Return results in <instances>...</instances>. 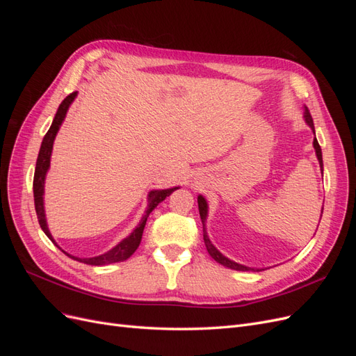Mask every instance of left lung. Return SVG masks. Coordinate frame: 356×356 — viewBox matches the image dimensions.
Masks as SVG:
<instances>
[{
  "label": "left lung",
  "mask_w": 356,
  "mask_h": 356,
  "mask_svg": "<svg viewBox=\"0 0 356 356\" xmlns=\"http://www.w3.org/2000/svg\"><path fill=\"white\" fill-rule=\"evenodd\" d=\"M305 118H306L307 124H309L312 129H314V132H315L314 120H312V115H310L309 108H306V111H305ZM314 147H315V152H316V156H318V160H319V165H321V169H322V166H324V165H322V152H321V147H319V144H318V139H316V138L314 139ZM197 203H199V212H200V218H202V224H203V241H204V245H207V250H208L209 255L213 258L215 261H218L220 264H222V266H225V267H229V268H234V270H242V272L251 270L250 267H246V266H242V264H238V263H234V261L229 260L227 257H224L221 252H218L217 248H215V246L211 243V241L208 239L207 232H204V220H207L208 204H207V200H204L202 196L197 197ZM252 270H254V268H252Z\"/></svg>",
  "instance_id": "1"
}]
</instances>
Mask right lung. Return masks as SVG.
<instances>
[{
	"label": "right lung",
	"instance_id": "add662e5",
	"mask_svg": "<svg viewBox=\"0 0 356 356\" xmlns=\"http://www.w3.org/2000/svg\"><path fill=\"white\" fill-rule=\"evenodd\" d=\"M75 96H77V92L70 93L65 99H63L59 105V108L56 111L55 118H53V123L47 134L42 138L40 153L37 157V165H35V174H34V184H32V188H34V203H35V212H37V218L41 225L42 232H44L49 238L51 239V234L47 229V222H46V215H44V207H42V195H44V179H46V172L50 166V156H51V148H53V141H55V136L59 131V126L62 124L63 118H65V114L68 111V106L74 101ZM178 187L174 188H168V190H154L148 195V208L144 213V217L141 222L138 224V227L131 233V236H127L124 241H122L117 246H114L111 251L105 252L98 257H92V258H77L72 257L74 260H77L84 264H90V266H105V264H111L117 261H123L127 260L136 250L139 243H141L143 239V233L148 215L152 213V211L157 207L160 202H163L172 191H175ZM53 241V239H51ZM55 242V241H53ZM68 255V254H67ZM71 257V255H70Z\"/></svg>",
	"mask_w": 356,
	"mask_h": 356
}]
</instances>
